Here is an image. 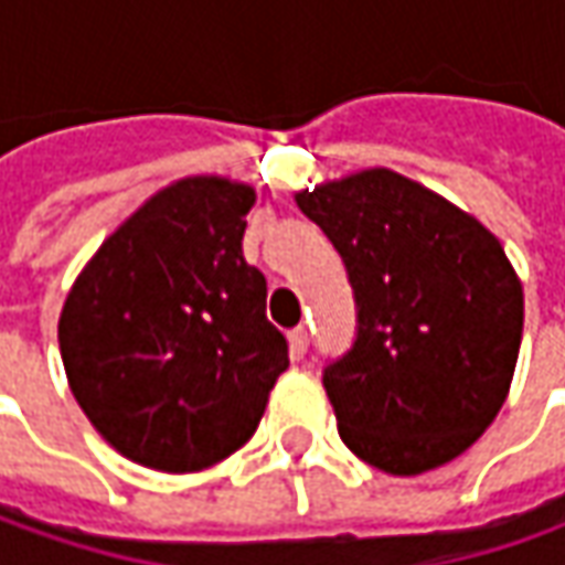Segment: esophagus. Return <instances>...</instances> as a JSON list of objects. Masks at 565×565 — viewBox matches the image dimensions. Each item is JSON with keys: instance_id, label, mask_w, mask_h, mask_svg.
<instances>
[{"instance_id": "1", "label": "esophagus", "mask_w": 565, "mask_h": 565, "mask_svg": "<svg viewBox=\"0 0 565 565\" xmlns=\"http://www.w3.org/2000/svg\"><path fill=\"white\" fill-rule=\"evenodd\" d=\"M287 341H290V356H294V360H302L306 350H309V331L300 324V328H294V331L287 334Z\"/></svg>"}]
</instances>
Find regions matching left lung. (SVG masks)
Segmentation results:
<instances>
[{
  "label": "left lung",
  "mask_w": 565,
  "mask_h": 565,
  "mask_svg": "<svg viewBox=\"0 0 565 565\" xmlns=\"http://www.w3.org/2000/svg\"><path fill=\"white\" fill-rule=\"evenodd\" d=\"M297 205L356 297V341L321 375L343 444L391 476L466 454L510 394L522 343V284L500 241L391 168L300 190Z\"/></svg>",
  "instance_id": "1"
}]
</instances>
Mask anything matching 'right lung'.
<instances>
[{"label":"right lung","mask_w":565,"mask_h":565,"mask_svg":"<svg viewBox=\"0 0 565 565\" xmlns=\"http://www.w3.org/2000/svg\"><path fill=\"white\" fill-rule=\"evenodd\" d=\"M256 190L215 174L149 196L71 287L58 347L93 428L159 472H200L253 438L287 360L244 259Z\"/></svg>","instance_id":"right-lung-1"}]
</instances>
